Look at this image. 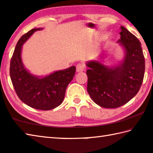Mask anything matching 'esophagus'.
<instances>
[{"instance_id": "obj_1", "label": "esophagus", "mask_w": 153, "mask_h": 153, "mask_svg": "<svg viewBox=\"0 0 153 153\" xmlns=\"http://www.w3.org/2000/svg\"><path fill=\"white\" fill-rule=\"evenodd\" d=\"M85 69V65L83 63H78L76 65L77 72H82Z\"/></svg>"}]
</instances>
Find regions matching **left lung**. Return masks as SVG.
<instances>
[{
    "label": "left lung",
    "instance_id": "8db88e82",
    "mask_svg": "<svg viewBox=\"0 0 153 153\" xmlns=\"http://www.w3.org/2000/svg\"><path fill=\"white\" fill-rule=\"evenodd\" d=\"M117 43L124 56L117 65L107 66L100 61L86 63L89 69L87 91L96 104L104 108H117L126 104L138 92L143 81L145 61L141 43L135 36L120 27Z\"/></svg>",
    "mask_w": 153,
    "mask_h": 153
}]
</instances>
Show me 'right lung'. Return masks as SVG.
Returning a JSON list of instances; mask_svg holds the SVG:
<instances>
[{"label":"right lung","mask_w":153,"mask_h":153,"mask_svg":"<svg viewBox=\"0 0 153 153\" xmlns=\"http://www.w3.org/2000/svg\"><path fill=\"white\" fill-rule=\"evenodd\" d=\"M33 28L23 35L17 43L10 63V76L19 99L36 109H53L63 101L66 88L74 78L76 67L54 71L45 76H35L25 68L22 59V46L33 33Z\"/></svg>","instance_id":"add662e5"}]
</instances>
